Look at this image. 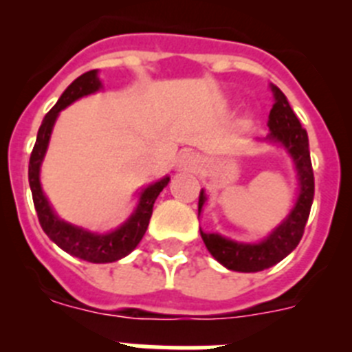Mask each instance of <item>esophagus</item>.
<instances>
[{
	"label": "esophagus",
	"instance_id": "34e87169",
	"mask_svg": "<svg viewBox=\"0 0 352 352\" xmlns=\"http://www.w3.org/2000/svg\"><path fill=\"white\" fill-rule=\"evenodd\" d=\"M183 164V166L185 167H188V169H197L199 167V157L197 155H194V153H190V151H188V153H183V157H182V160H179Z\"/></svg>",
	"mask_w": 352,
	"mask_h": 352
}]
</instances>
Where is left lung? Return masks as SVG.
<instances>
[{"label": "left lung", "instance_id": "1", "mask_svg": "<svg viewBox=\"0 0 352 352\" xmlns=\"http://www.w3.org/2000/svg\"><path fill=\"white\" fill-rule=\"evenodd\" d=\"M272 91L275 96V104L270 111V133L268 141L278 142L287 149V153L294 160L300 179V195L291 213L282 220L278 227H275L272 234L259 243H238L229 238L217 234V232H203L204 245L210 250L211 256L223 264L227 270L241 273L263 272L273 264L280 263L287 257L300 243L305 231V223L309 220L310 208L314 201V170L310 162L309 135L307 130L301 126L300 120L289 105L287 98L280 89L273 86ZM206 201V194L201 190L199 194V213L203 210Z\"/></svg>", "mask_w": 352, "mask_h": 352}]
</instances>
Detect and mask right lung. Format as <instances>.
I'll use <instances>...</instances> for the list:
<instances>
[{
  "instance_id": "obj_1",
  "label": "right lung",
  "mask_w": 352,
  "mask_h": 352,
  "mask_svg": "<svg viewBox=\"0 0 352 352\" xmlns=\"http://www.w3.org/2000/svg\"><path fill=\"white\" fill-rule=\"evenodd\" d=\"M100 88L102 82L98 76H96V70H89L80 77H77L65 89L63 95L60 96V100L56 102L54 107L43 118L42 125L38 129V135H36V142L33 146V151H31L30 167H28L31 195H33V203H35L38 222L42 226L43 232L58 247L63 248L67 254H70V256L96 264L114 263V261L121 259V257L129 256L130 252L138 247L139 241L144 236L146 229H148L149 219H151V213H153L155 201H157L158 194L164 190V186H167V183H169V176H166L160 182L146 186L144 190L141 192V195H139V204L132 213V217L123 226H120L111 232H105V234L89 232L82 229V227L72 226V223L61 220L52 211L47 197L42 192V185H40V166H42L43 155L47 151L54 121L67 105L76 102L80 96L98 91Z\"/></svg>"
}]
</instances>
